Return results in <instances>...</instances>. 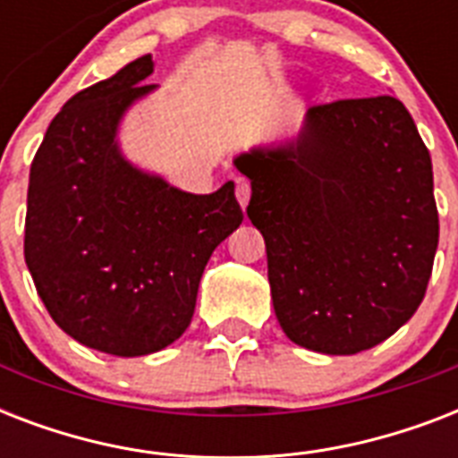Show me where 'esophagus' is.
Instances as JSON below:
<instances>
[{
  "mask_svg": "<svg viewBox=\"0 0 458 458\" xmlns=\"http://www.w3.org/2000/svg\"><path fill=\"white\" fill-rule=\"evenodd\" d=\"M250 194H251V187L250 182L244 178H237V185H235V197L237 201H240V207H247L250 204Z\"/></svg>",
  "mask_w": 458,
  "mask_h": 458,
  "instance_id": "1",
  "label": "esophagus"
}]
</instances>
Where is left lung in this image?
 Here are the masks:
<instances>
[{
  "mask_svg": "<svg viewBox=\"0 0 458 458\" xmlns=\"http://www.w3.org/2000/svg\"><path fill=\"white\" fill-rule=\"evenodd\" d=\"M273 309L294 344L359 354L426 297L440 218L433 161L390 95L313 104L297 145L242 154Z\"/></svg>",
  "mask_w": 458,
  "mask_h": 458,
  "instance_id": "obj_1",
  "label": "left lung"
}]
</instances>
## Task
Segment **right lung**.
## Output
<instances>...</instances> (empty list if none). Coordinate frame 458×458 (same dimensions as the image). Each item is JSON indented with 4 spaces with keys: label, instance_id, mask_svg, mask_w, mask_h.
I'll return each instance as SVG.
<instances>
[{
    "label": "right lung",
    "instance_id": "right-lung-1",
    "mask_svg": "<svg viewBox=\"0 0 458 458\" xmlns=\"http://www.w3.org/2000/svg\"><path fill=\"white\" fill-rule=\"evenodd\" d=\"M152 54L81 89L54 116L30 165L25 264L54 323L85 347L142 356L192 320L201 273L242 223L235 185L180 192L132 168L118 118L154 85Z\"/></svg>",
    "mask_w": 458,
    "mask_h": 458
}]
</instances>
